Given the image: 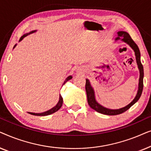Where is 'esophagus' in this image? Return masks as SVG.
Instances as JSON below:
<instances>
[{
    "mask_svg": "<svg viewBox=\"0 0 151 151\" xmlns=\"http://www.w3.org/2000/svg\"><path fill=\"white\" fill-rule=\"evenodd\" d=\"M83 71H83V69H82V68H78V73H82Z\"/></svg>",
    "mask_w": 151,
    "mask_h": 151,
    "instance_id": "34e87169",
    "label": "esophagus"
}]
</instances>
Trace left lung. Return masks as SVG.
<instances>
[{"label": "left lung", "instance_id": "1", "mask_svg": "<svg viewBox=\"0 0 151 151\" xmlns=\"http://www.w3.org/2000/svg\"><path fill=\"white\" fill-rule=\"evenodd\" d=\"M118 34V37L116 38V40L120 39V38H123L122 39V40H123L124 42H127L128 45H130V47L133 49L135 51V54L136 57V62L138 65V68L139 69V87H138V91L137 93V96L135 98V99L130 103L129 105H127V106L124 107V108L117 109V110H112V109H109L105 108L101 106L100 104H99L98 102H96V99H95L94 96V91L93 89L91 86L90 82L88 81V80H86V85H85V89L86 92V96H87V101L88 104L89 105L91 108L94 109L95 111H96L97 112L102 113L104 115H119L121 114L124 112H125L126 111H127L128 109H129L133 105L135 104V102H137L138 100H139L140 96H141L142 91H143V78H144V68L143 65L140 60V51L139 49L138 48L137 45H136V43L134 42L133 39L131 38V37L130 35L126 32H117Z\"/></svg>", "mask_w": 151, "mask_h": 151}]
</instances>
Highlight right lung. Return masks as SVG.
Masks as SVG:
<instances>
[{
  "mask_svg": "<svg viewBox=\"0 0 151 151\" xmlns=\"http://www.w3.org/2000/svg\"><path fill=\"white\" fill-rule=\"evenodd\" d=\"M36 32V31H32V32H30L29 34H32V33H33V32ZM24 34V35H23V36H22L21 37V38H20V40H22V38H23L24 37H25L26 36H27V35H28V34ZM15 46H16V45H15ZM15 46H14V47H15ZM71 78H72V76H69V77H67V78H66V80H65V82H64V83H63V85H64V84H65L66 83V82H67L68 81V80H71ZM63 98H62V96H60V99H59V102H58V103L56 106H54V107H53V108H52L51 109H50V110L47 111H46V112L41 113H30V112H29L28 113H29V114H31V115H37V116H45V115H51V114H52V113H53L56 112L57 111H58L59 109L61 108L62 105H63Z\"/></svg>",
  "mask_w": 151,
  "mask_h": 151,
  "instance_id": "obj_1",
  "label": "right lung"
}]
</instances>
